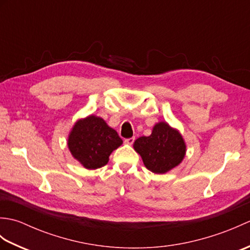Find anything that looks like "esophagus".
Instances as JSON below:
<instances>
[{
  "label": "esophagus",
  "instance_id": "obj_1",
  "mask_svg": "<svg viewBox=\"0 0 250 250\" xmlns=\"http://www.w3.org/2000/svg\"><path fill=\"white\" fill-rule=\"evenodd\" d=\"M134 141H135V137H130V139H125V143L128 145H132L134 143Z\"/></svg>",
  "mask_w": 250,
  "mask_h": 250
}]
</instances>
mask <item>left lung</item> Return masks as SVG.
<instances>
[{"mask_svg": "<svg viewBox=\"0 0 250 250\" xmlns=\"http://www.w3.org/2000/svg\"><path fill=\"white\" fill-rule=\"evenodd\" d=\"M145 167L156 174H164L177 167L186 153V144L177 130L167 122H159L149 136H142L134 142Z\"/></svg>", "mask_w": 250, "mask_h": 250, "instance_id": "left-lung-1", "label": "left lung"}]
</instances>
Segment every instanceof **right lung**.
<instances>
[{"instance_id": "1", "label": "right lung", "mask_w": 250, "mask_h": 250, "mask_svg": "<svg viewBox=\"0 0 250 250\" xmlns=\"http://www.w3.org/2000/svg\"><path fill=\"white\" fill-rule=\"evenodd\" d=\"M121 144L118 133L102 118L92 115L76 122L67 142L72 156L88 169L104 167L110 153Z\"/></svg>"}]
</instances>
